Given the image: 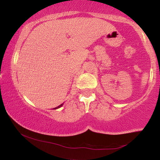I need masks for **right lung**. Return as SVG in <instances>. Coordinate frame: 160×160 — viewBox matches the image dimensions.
<instances>
[{
	"label": "right lung",
	"instance_id": "add662e5",
	"mask_svg": "<svg viewBox=\"0 0 160 160\" xmlns=\"http://www.w3.org/2000/svg\"><path fill=\"white\" fill-rule=\"evenodd\" d=\"M62 104H60V105H59V106H58V107H56V108H54V109H57V108H60V107H62Z\"/></svg>",
	"mask_w": 160,
	"mask_h": 160
}]
</instances>
